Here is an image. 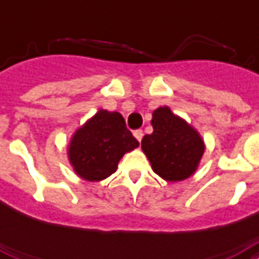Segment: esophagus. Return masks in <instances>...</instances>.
Returning <instances> with one entry per match:
<instances>
[{"label": "esophagus", "instance_id": "34e87169", "mask_svg": "<svg viewBox=\"0 0 259 259\" xmlns=\"http://www.w3.org/2000/svg\"><path fill=\"white\" fill-rule=\"evenodd\" d=\"M134 137L137 138L138 141H141L142 137H144V133H142V130H136V132H134Z\"/></svg>", "mask_w": 259, "mask_h": 259}]
</instances>
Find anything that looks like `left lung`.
<instances>
[{
    "instance_id": "1",
    "label": "left lung",
    "mask_w": 259,
    "mask_h": 259,
    "mask_svg": "<svg viewBox=\"0 0 259 259\" xmlns=\"http://www.w3.org/2000/svg\"><path fill=\"white\" fill-rule=\"evenodd\" d=\"M152 126L153 133L144 136L141 141L152 169L166 181L188 179L204 153L200 134L166 106L154 110Z\"/></svg>"
}]
</instances>
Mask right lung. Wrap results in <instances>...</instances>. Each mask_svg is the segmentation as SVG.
<instances>
[{"label": "right lung", "instance_id": "right-lung-1", "mask_svg": "<svg viewBox=\"0 0 259 259\" xmlns=\"http://www.w3.org/2000/svg\"><path fill=\"white\" fill-rule=\"evenodd\" d=\"M138 145L121 114L102 109L74 133L68 160L83 180L101 181L113 175L123 154Z\"/></svg>", "mask_w": 259, "mask_h": 259}]
</instances>
